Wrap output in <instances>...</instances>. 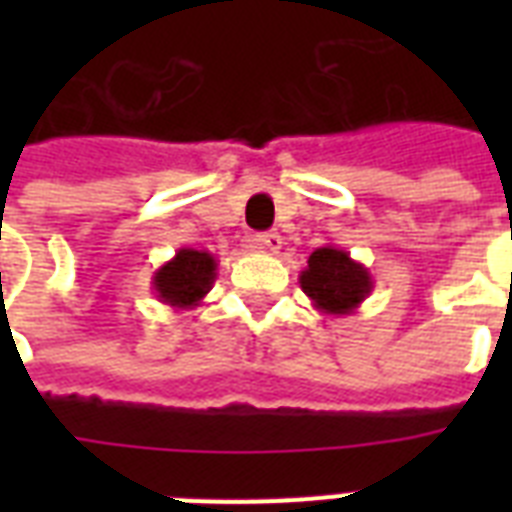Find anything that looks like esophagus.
Instances as JSON below:
<instances>
[{"label":"esophagus","instance_id":"34e87169","mask_svg":"<svg viewBox=\"0 0 512 512\" xmlns=\"http://www.w3.org/2000/svg\"><path fill=\"white\" fill-rule=\"evenodd\" d=\"M257 249H263V252H279L281 249V236L276 231H265L257 233L255 239H252Z\"/></svg>","mask_w":512,"mask_h":512}]
</instances>
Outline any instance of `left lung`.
I'll return each mask as SVG.
<instances>
[{
    "mask_svg": "<svg viewBox=\"0 0 512 512\" xmlns=\"http://www.w3.org/2000/svg\"><path fill=\"white\" fill-rule=\"evenodd\" d=\"M300 287L324 316H350L372 292L374 281L369 268L353 260L340 247H319L308 257L300 273Z\"/></svg>",
    "mask_w": 512,
    "mask_h": 512,
    "instance_id": "1",
    "label": "left lung"
}]
</instances>
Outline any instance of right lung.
I'll use <instances>...</instances> for the list:
<instances>
[{"label": "right lung", "mask_w": 512, "mask_h": 512, "mask_svg": "<svg viewBox=\"0 0 512 512\" xmlns=\"http://www.w3.org/2000/svg\"><path fill=\"white\" fill-rule=\"evenodd\" d=\"M217 279V260L207 249H177L175 257L154 273V292L159 303L175 311H193L207 297Z\"/></svg>", "instance_id": "obj_1"}]
</instances>
